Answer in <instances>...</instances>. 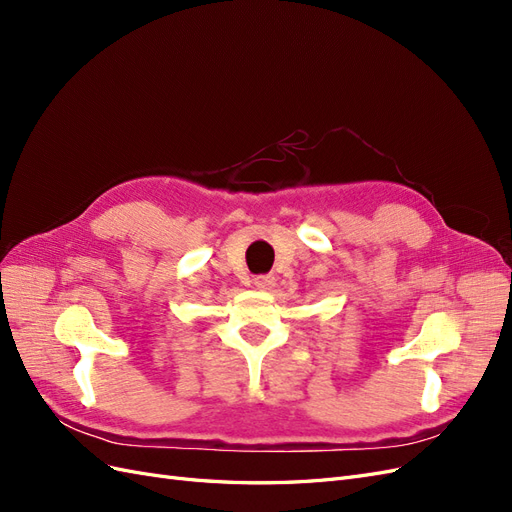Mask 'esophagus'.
Wrapping results in <instances>:
<instances>
[{"mask_svg":"<svg viewBox=\"0 0 512 512\" xmlns=\"http://www.w3.org/2000/svg\"><path fill=\"white\" fill-rule=\"evenodd\" d=\"M254 286L258 290H271L275 286V277L273 275H258V277H254Z\"/></svg>","mask_w":512,"mask_h":512,"instance_id":"34e87169","label":"esophagus"}]
</instances>
